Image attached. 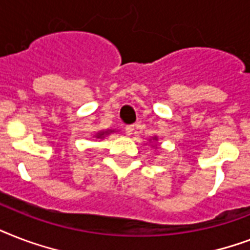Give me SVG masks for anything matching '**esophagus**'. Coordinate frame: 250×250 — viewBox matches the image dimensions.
<instances>
[{
    "instance_id": "34e87169",
    "label": "esophagus",
    "mask_w": 250,
    "mask_h": 250,
    "mask_svg": "<svg viewBox=\"0 0 250 250\" xmlns=\"http://www.w3.org/2000/svg\"><path fill=\"white\" fill-rule=\"evenodd\" d=\"M125 133L128 135V136H131L133 132V125H125Z\"/></svg>"
}]
</instances>
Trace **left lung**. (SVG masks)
<instances>
[{"mask_svg": "<svg viewBox=\"0 0 250 250\" xmlns=\"http://www.w3.org/2000/svg\"><path fill=\"white\" fill-rule=\"evenodd\" d=\"M154 139H156V137H153V140H154Z\"/></svg>", "mask_w": 250, "mask_h": 250, "instance_id": "left-lung-1", "label": "left lung"}]
</instances>
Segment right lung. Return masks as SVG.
I'll list each match as a JSON object with an SVG mask.
<instances>
[{
    "mask_svg": "<svg viewBox=\"0 0 250 250\" xmlns=\"http://www.w3.org/2000/svg\"><path fill=\"white\" fill-rule=\"evenodd\" d=\"M109 132H113V131H102V132H98L97 135H96V137H98V139H102V137H104V135H107Z\"/></svg>",
    "mask_w": 250,
    "mask_h": 250,
    "instance_id": "obj_1",
    "label": "right lung"
}]
</instances>
